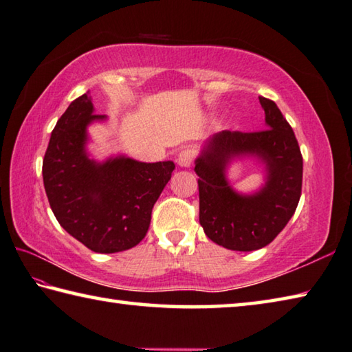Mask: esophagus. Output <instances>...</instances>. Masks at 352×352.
I'll list each match as a JSON object with an SVG mask.
<instances>
[{
	"mask_svg": "<svg viewBox=\"0 0 352 352\" xmlns=\"http://www.w3.org/2000/svg\"><path fill=\"white\" fill-rule=\"evenodd\" d=\"M195 154L196 151L193 148H184V150L177 154V164L181 166H190L195 160Z\"/></svg>",
	"mask_w": 352,
	"mask_h": 352,
	"instance_id": "esophagus-1",
	"label": "esophagus"
}]
</instances>
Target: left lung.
<instances>
[{
  "mask_svg": "<svg viewBox=\"0 0 352 352\" xmlns=\"http://www.w3.org/2000/svg\"><path fill=\"white\" fill-rule=\"evenodd\" d=\"M266 129L254 133L221 131L196 159L199 176V223L213 243L250 252L274 241L295 213L303 182V156L291 125L275 102L260 97ZM241 153L260 157L268 166V182L260 192L243 197L225 179V165Z\"/></svg>",
  "mask_w": 352,
  "mask_h": 352,
  "instance_id": "8db88e82",
  "label": "left lung"
}]
</instances>
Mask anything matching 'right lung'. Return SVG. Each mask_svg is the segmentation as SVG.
I'll return each mask as SVG.
<instances>
[{"instance_id": "obj_1", "label": "right lung", "mask_w": 352, "mask_h": 352, "mask_svg": "<svg viewBox=\"0 0 352 352\" xmlns=\"http://www.w3.org/2000/svg\"><path fill=\"white\" fill-rule=\"evenodd\" d=\"M88 94L76 98L52 129L43 182L55 218L69 235L97 254H116L145 238L153 207L175 164L91 160L85 151L86 126L104 116L92 114Z\"/></svg>"}]
</instances>
